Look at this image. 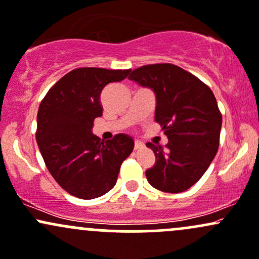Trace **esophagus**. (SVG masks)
<instances>
[{
	"mask_svg": "<svg viewBox=\"0 0 259 259\" xmlns=\"http://www.w3.org/2000/svg\"><path fill=\"white\" fill-rule=\"evenodd\" d=\"M142 148H144V144L140 141H136L135 142V149H136V151H137V149H142Z\"/></svg>",
	"mask_w": 259,
	"mask_h": 259,
	"instance_id": "34e87169",
	"label": "esophagus"
}]
</instances>
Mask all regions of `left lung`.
<instances>
[{
    "instance_id": "1",
    "label": "left lung",
    "mask_w": 259,
    "mask_h": 259,
    "mask_svg": "<svg viewBox=\"0 0 259 259\" xmlns=\"http://www.w3.org/2000/svg\"><path fill=\"white\" fill-rule=\"evenodd\" d=\"M157 96L155 121L168 136L163 149L147 143L155 163L146 177L153 188L182 193L204 175L218 153L222 115L215 95L195 75L169 63L149 64L128 76Z\"/></svg>"
}]
</instances>
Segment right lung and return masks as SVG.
I'll use <instances>...</instances> for the list:
<instances>
[{"mask_svg": "<svg viewBox=\"0 0 259 259\" xmlns=\"http://www.w3.org/2000/svg\"><path fill=\"white\" fill-rule=\"evenodd\" d=\"M127 70L77 68L64 75L41 100L35 140L49 173L65 191L90 200L110 191L119 168L133 151L130 136L101 141L91 130L102 116L105 86L126 79Z\"/></svg>", "mask_w": 259, "mask_h": 259, "instance_id": "right-lung-1", "label": "right lung"}]
</instances>
